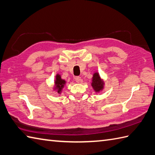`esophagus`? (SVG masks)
<instances>
[{"label":"esophagus","mask_w":155,"mask_h":155,"mask_svg":"<svg viewBox=\"0 0 155 155\" xmlns=\"http://www.w3.org/2000/svg\"><path fill=\"white\" fill-rule=\"evenodd\" d=\"M75 81L77 82V83H80V81H81V77L76 76L75 78Z\"/></svg>","instance_id":"1"}]
</instances>
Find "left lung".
<instances>
[{
  "mask_svg": "<svg viewBox=\"0 0 155 155\" xmlns=\"http://www.w3.org/2000/svg\"><path fill=\"white\" fill-rule=\"evenodd\" d=\"M91 85L96 93H99L104 90L105 83H104L103 79H102V78L100 77V75L97 71L94 73Z\"/></svg>",
  "mask_w": 155,
  "mask_h": 155,
  "instance_id": "1",
  "label": "left lung"
}]
</instances>
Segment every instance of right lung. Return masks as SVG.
<instances>
[{
  "instance_id": "obj_1",
  "label": "right lung",
  "mask_w": 155,
  "mask_h": 155,
  "mask_svg": "<svg viewBox=\"0 0 155 155\" xmlns=\"http://www.w3.org/2000/svg\"><path fill=\"white\" fill-rule=\"evenodd\" d=\"M66 82L67 81L61 78V75L57 74L54 81V85H53V90L54 91H56V92L58 93L59 94H61L65 86Z\"/></svg>"
}]
</instances>
